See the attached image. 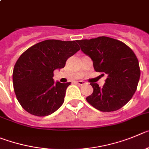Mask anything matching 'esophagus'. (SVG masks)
Wrapping results in <instances>:
<instances>
[{"label":"esophagus","mask_w":149,"mask_h":149,"mask_svg":"<svg viewBox=\"0 0 149 149\" xmlns=\"http://www.w3.org/2000/svg\"><path fill=\"white\" fill-rule=\"evenodd\" d=\"M76 83L79 84V85H84V84H86V83H85V81H76Z\"/></svg>","instance_id":"esophagus-1"}]
</instances>
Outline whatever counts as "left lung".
<instances>
[{
	"label": "left lung",
	"mask_w": 149,
	"mask_h": 149,
	"mask_svg": "<svg viewBox=\"0 0 149 149\" xmlns=\"http://www.w3.org/2000/svg\"><path fill=\"white\" fill-rule=\"evenodd\" d=\"M77 42L81 51L93 60L95 70L107 76L102 88L91 83L93 92L86 98L88 102L103 112L121 108L134 94L140 79L136 55L125 44L106 36L77 40Z\"/></svg>",
	"instance_id": "obj_1"
}]
</instances>
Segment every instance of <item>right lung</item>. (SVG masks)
I'll use <instances>...</instances> for the list:
<instances>
[{
    "label": "right lung",
    "instance_id": "1",
    "mask_svg": "<svg viewBox=\"0 0 149 149\" xmlns=\"http://www.w3.org/2000/svg\"><path fill=\"white\" fill-rule=\"evenodd\" d=\"M76 42L45 40L28 48L17 60L13 87L17 100L28 113L48 116L61 106L70 82L55 84L53 71L64 68L67 59L79 50Z\"/></svg>",
    "mask_w": 149,
    "mask_h": 149
}]
</instances>
